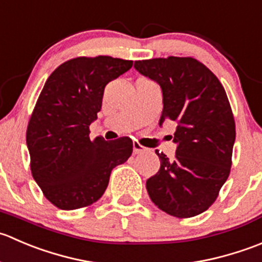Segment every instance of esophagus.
I'll list each match as a JSON object with an SVG mask.
<instances>
[{
  "label": "esophagus",
  "instance_id": "1",
  "mask_svg": "<svg viewBox=\"0 0 262 262\" xmlns=\"http://www.w3.org/2000/svg\"><path fill=\"white\" fill-rule=\"evenodd\" d=\"M144 151H146V147L140 145L139 142H134V154H141Z\"/></svg>",
  "mask_w": 262,
  "mask_h": 262
}]
</instances>
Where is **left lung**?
<instances>
[{
	"instance_id": "obj_1",
	"label": "left lung",
	"mask_w": 262,
	"mask_h": 262,
	"mask_svg": "<svg viewBox=\"0 0 262 262\" xmlns=\"http://www.w3.org/2000/svg\"><path fill=\"white\" fill-rule=\"evenodd\" d=\"M140 74L155 80L163 92L160 125L178 123L176 155L157 154L158 173L146 181L152 203L176 218H192L208 210L232 167L235 123L227 93L218 77L192 57L135 61Z\"/></svg>"
}]
</instances>
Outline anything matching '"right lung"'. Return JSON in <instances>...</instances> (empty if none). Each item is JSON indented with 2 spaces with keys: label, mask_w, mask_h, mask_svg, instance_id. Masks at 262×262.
<instances>
[{
  "label": "right lung",
  "mask_w": 262,
  "mask_h": 262,
  "mask_svg": "<svg viewBox=\"0 0 262 262\" xmlns=\"http://www.w3.org/2000/svg\"><path fill=\"white\" fill-rule=\"evenodd\" d=\"M134 61L111 56L76 57L47 79L27 128L33 178L49 203L62 210L86 208L99 200L113 168L132 154V140L89 137L102 108L105 85Z\"/></svg>",
  "instance_id": "add662e5"
}]
</instances>
